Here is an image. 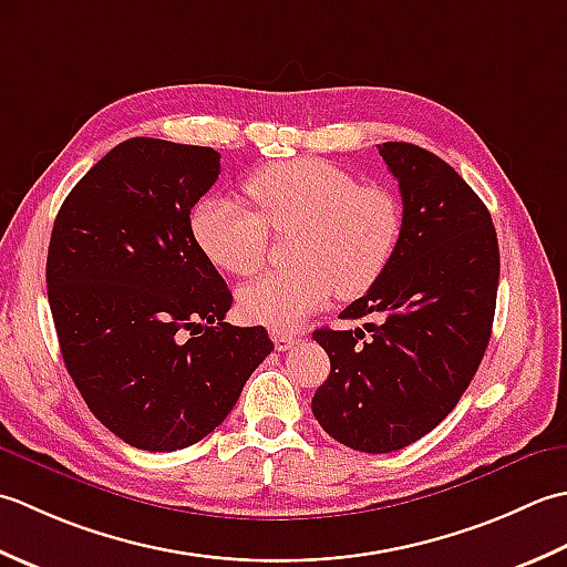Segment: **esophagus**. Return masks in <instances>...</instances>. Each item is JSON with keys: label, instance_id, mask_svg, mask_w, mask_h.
Here are the masks:
<instances>
[{"label": "esophagus", "instance_id": "1", "mask_svg": "<svg viewBox=\"0 0 567 567\" xmlns=\"http://www.w3.org/2000/svg\"><path fill=\"white\" fill-rule=\"evenodd\" d=\"M271 340H274V348L276 350L286 352V350H291L293 344H296V334H291V332H274Z\"/></svg>", "mask_w": 567, "mask_h": 567}]
</instances>
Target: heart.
I'll use <instances>...</instances> for the list:
<instances>
[{"label": "heart", "mask_w": 567, "mask_h": 567, "mask_svg": "<svg viewBox=\"0 0 567 567\" xmlns=\"http://www.w3.org/2000/svg\"><path fill=\"white\" fill-rule=\"evenodd\" d=\"M257 213L227 198H203L190 213L195 245L217 269L233 276L257 274L269 251V229L291 233V261L298 267L267 274L239 291L249 322L293 330L338 291L367 293L403 237L399 195L360 183L350 171L322 158L276 161L245 183Z\"/></svg>", "instance_id": "b5f03b06"}]
</instances>
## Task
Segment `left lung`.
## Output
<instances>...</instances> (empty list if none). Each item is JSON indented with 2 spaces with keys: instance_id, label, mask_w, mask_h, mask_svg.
I'll return each instance as SVG.
<instances>
[{
  "instance_id": "8db88e82",
  "label": "left lung",
  "mask_w": 567,
  "mask_h": 567,
  "mask_svg": "<svg viewBox=\"0 0 567 567\" xmlns=\"http://www.w3.org/2000/svg\"><path fill=\"white\" fill-rule=\"evenodd\" d=\"M377 148L399 181L403 237L386 274L340 313L381 320L313 332L330 377L310 403L322 431L372 455L415 443L457 406L487 350L499 286L492 215L460 173L415 144Z\"/></svg>"
}]
</instances>
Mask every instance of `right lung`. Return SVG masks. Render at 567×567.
I'll return each mask as SVG.
<instances>
[{
  "instance_id": "right-lung-1",
  "label": "right lung",
  "mask_w": 567,
  "mask_h": 567,
  "mask_svg": "<svg viewBox=\"0 0 567 567\" xmlns=\"http://www.w3.org/2000/svg\"><path fill=\"white\" fill-rule=\"evenodd\" d=\"M217 176L215 148L134 136L53 223L45 284L68 374L105 429L148 453L213 433L274 350L261 326L225 322L233 293L190 233Z\"/></svg>"
}]
</instances>
